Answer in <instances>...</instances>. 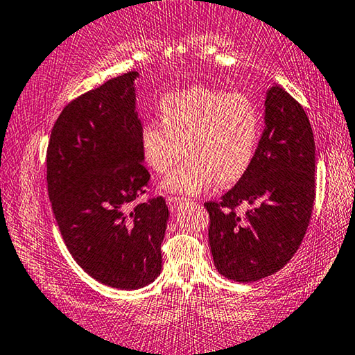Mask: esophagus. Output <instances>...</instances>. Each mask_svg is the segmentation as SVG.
Returning <instances> with one entry per match:
<instances>
[{
	"instance_id": "obj_1",
	"label": "esophagus",
	"mask_w": 355,
	"mask_h": 355,
	"mask_svg": "<svg viewBox=\"0 0 355 355\" xmlns=\"http://www.w3.org/2000/svg\"><path fill=\"white\" fill-rule=\"evenodd\" d=\"M166 203H168V208H170L171 211H176V209H179V206L185 203V200L179 198V196H168Z\"/></svg>"
}]
</instances>
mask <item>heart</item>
I'll list each match as a JSON object with an SVG mask.
<instances>
[{
	"label": "heart",
	"mask_w": 355,
	"mask_h": 355,
	"mask_svg": "<svg viewBox=\"0 0 355 355\" xmlns=\"http://www.w3.org/2000/svg\"><path fill=\"white\" fill-rule=\"evenodd\" d=\"M261 136V116L249 98L195 87L168 94L160 101V121H147L139 149L152 171L166 173L184 150L181 165L162 182L166 192L193 195L217 181H239L252 163Z\"/></svg>",
	"instance_id": "1"
}]
</instances>
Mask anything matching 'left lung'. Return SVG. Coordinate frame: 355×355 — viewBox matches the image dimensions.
<instances>
[{
    "mask_svg": "<svg viewBox=\"0 0 355 355\" xmlns=\"http://www.w3.org/2000/svg\"><path fill=\"white\" fill-rule=\"evenodd\" d=\"M315 146L303 106L279 85L266 92L265 130L246 174L209 212V246L222 276L254 282L279 271L306 233L315 198ZM239 204L251 209L239 216Z\"/></svg>",
    "mask_w": 355,
    "mask_h": 355,
    "instance_id": "8db88e82",
    "label": "left lung"
}]
</instances>
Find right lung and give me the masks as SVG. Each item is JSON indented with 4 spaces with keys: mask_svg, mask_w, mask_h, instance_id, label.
Returning a JSON list of instances; mask_svg holds the SVG:
<instances>
[{
    "mask_svg": "<svg viewBox=\"0 0 355 355\" xmlns=\"http://www.w3.org/2000/svg\"><path fill=\"white\" fill-rule=\"evenodd\" d=\"M130 71L69 103L47 147V190L69 254L101 284L135 291L162 271L170 211L162 196L130 209L150 174L143 165Z\"/></svg>",
    "mask_w": 355,
    "mask_h": 355,
    "instance_id": "right-lung-1",
    "label": "right lung"
}]
</instances>
